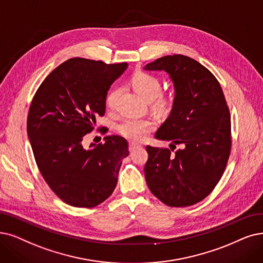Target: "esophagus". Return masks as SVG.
Returning a JSON list of instances; mask_svg holds the SVG:
<instances>
[{
    "mask_svg": "<svg viewBox=\"0 0 263 263\" xmlns=\"http://www.w3.org/2000/svg\"><path fill=\"white\" fill-rule=\"evenodd\" d=\"M139 146H141L140 144H137V143H134V142H130L129 143V151L132 152V151H134L135 149H137V148H139Z\"/></svg>",
    "mask_w": 263,
    "mask_h": 263,
    "instance_id": "34e87169",
    "label": "esophagus"
}]
</instances>
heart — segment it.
I'll list each match as a JSON object with an SVG mask.
<instances>
[{
  "label": "heart",
  "mask_w": 263,
  "mask_h": 263,
  "mask_svg": "<svg viewBox=\"0 0 263 263\" xmlns=\"http://www.w3.org/2000/svg\"><path fill=\"white\" fill-rule=\"evenodd\" d=\"M132 84L139 95L146 100H153L160 95L162 83L160 79L145 71H137L132 77ZM118 88L112 89L106 98L109 108H113L119 96ZM168 102V97L159 96L157 104L164 106ZM155 128V122L150 119H127L118 125V132L132 141H142Z\"/></svg>",
  "instance_id": "obj_1"
}]
</instances>
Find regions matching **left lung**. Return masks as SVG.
I'll return each mask as SVG.
<instances>
[{
    "instance_id": "8db88e82",
    "label": "left lung",
    "mask_w": 263,
    "mask_h": 263,
    "mask_svg": "<svg viewBox=\"0 0 263 263\" xmlns=\"http://www.w3.org/2000/svg\"><path fill=\"white\" fill-rule=\"evenodd\" d=\"M144 70L165 71L175 86L170 117L155 138L171 149L146 145L144 176L154 196L167 206L185 207L209 195L224 173L231 153V115L221 86L196 60L173 55ZM176 145L181 149L174 151Z\"/></svg>"
}]
</instances>
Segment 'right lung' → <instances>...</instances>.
Segmentation results:
<instances>
[{
    "mask_svg": "<svg viewBox=\"0 0 263 263\" xmlns=\"http://www.w3.org/2000/svg\"><path fill=\"white\" fill-rule=\"evenodd\" d=\"M127 64L71 58L42 82L29 108L27 132L39 171L61 201L91 208L113 193L128 142L107 136L103 144L83 148L106 111L107 93Z\"/></svg>",
    "mask_w": 263,
    "mask_h": 263,
    "instance_id": "right-lung-1",
    "label": "right lung"
}]
</instances>
